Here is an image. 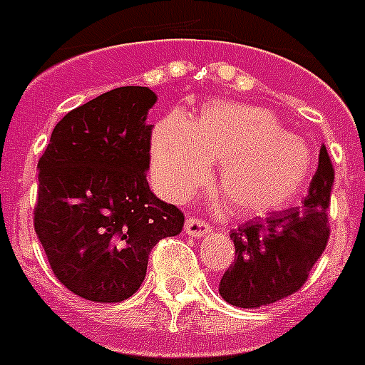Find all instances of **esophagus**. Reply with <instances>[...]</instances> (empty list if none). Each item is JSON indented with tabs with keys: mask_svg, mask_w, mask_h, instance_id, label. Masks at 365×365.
<instances>
[{
	"mask_svg": "<svg viewBox=\"0 0 365 365\" xmlns=\"http://www.w3.org/2000/svg\"><path fill=\"white\" fill-rule=\"evenodd\" d=\"M212 231V227L208 225L206 222H202L200 217H195V216H189L185 220V233L189 237H195V239H199V237H205Z\"/></svg>",
	"mask_w": 365,
	"mask_h": 365,
	"instance_id": "34e87169",
	"label": "esophagus"
}]
</instances>
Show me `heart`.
Masks as SVG:
<instances>
[{
	"label": "heart",
	"mask_w": 365,
	"mask_h": 365,
	"mask_svg": "<svg viewBox=\"0 0 365 365\" xmlns=\"http://www.w3.org/2000/svg\"><path fill=\"white\" fill-rule=\"evenodd\" d=\"M220 163L217 185L233 210L261 216L282 210L312 174V151L277 115L248 104H210L193 123L182 113L155 126L151 170L170 200H185Z\"/></svg>",
	"instance_id": "obj_1"
}]
</instances>
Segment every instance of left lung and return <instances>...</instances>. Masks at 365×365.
Returning a JSON list of instances; mask_svg holds the SVG:
<instances>
[{
	"mask_svg": "<svg viewBox=\"0 0 365 365\" xmlns=\"http://www.w3.org/2000/svg\"><path fill=\"white\" fill-rule=\"evenodd\" d=\"M328 149H320L318 170L299 206L272 212L231 231L235 261L220 282V295L240 309L271 305L295 294L326 250L328 208L334 185Z\"/></svg>",
	"mask_w": 365,
	"mask_h": 365,
	"instance_id": "8db88e82",
	"label": "left lung"
}]
</instances>
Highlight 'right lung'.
Segmentation results:
<instances>
[{"label":"right lung","instance_id":"1","mask_svg":"<svg viewBox=\"0 0 365 365\" xmlns=\"http://www.w3.org/2000/svg\"><path fill=\"white\" fill-rule=\"evenodd\" d=\"M155 102L148 87L100 94L60 119L37 163V239L54 277L83 299H128L151 248L182 233V210L148 183Z\"/></svg>","mask_w":365,"mask_h":365}]
</instances>
